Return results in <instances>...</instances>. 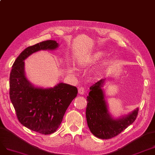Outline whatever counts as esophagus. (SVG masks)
<instances>
[{"mask_svg": "<svg viewBox=\"0 0 155 155\" xmlns=\"http://www.w3.org/2000/svg\"><path fill=\"white\" fill-rule=\"evenodd\" d=\"M78 91V93H79L80 94H84V93H85V89H84V88L82 87H79Z\"/></svg>", "mask_w": 155, "mask_h": 155, "instance_id": "obj_1", "label": "esophagus"}]
</instances>
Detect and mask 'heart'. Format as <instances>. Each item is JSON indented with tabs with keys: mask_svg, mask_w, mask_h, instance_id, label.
<instances>
[{
	"mask_svg": "<svg viewBox=\"0 0 155 155\" xmlns=\"http://www.w3.org/2000/svg\"><path fill=\"white\" fill-rule=\"evenodd\" d=\"M104 53L103 51H97V53L90 54V55H86L79 59L78 64L81 66H86L88 64H91L97 61V60L103 57Z\"/></svg>",
	"mask_w": 155,
	"mask_h": 155,
	"instance_id": "b5f03b06",
	"label": "heart"
}]
</instances>
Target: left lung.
<instances>
[{"label":"left lung","mask_w":155,"mask_h":155,"mask_svg":"<svg viewBox=\"0 0 155 155\" xmlns=\"http://www.w3.org/2000/svg\"><path fill=\"white\" fill-rule=\"evenodd\" d=\"M105 80L101 79L89 87L86 115L87 126L93 135L101 139H109L117 136L134 122L138 108L128 115L114 119L108 111L102 89Z\"/></svg>","instance_id":"obj_1"}]
</instances>
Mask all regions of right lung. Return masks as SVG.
Listing matches in <instances>:
<instances>
[{
  "mask_svg": "<svg viewBox=\"0 0 155 155\" xmlns=\"http://www.w3.org/2000/svg\"><path fill=\"white\" fill-rule=\"evenodd\" d=\"M58 46L56 41L49 40L28 47L14 62L9 76V97L18 121L26 127L43 134L57 131L78 90L76 87L64 83L51 88L35 87L25 75L24 61L33 53L54 50Z\"/></svg>",
  "mask_w": 155,
  "mask_h": 155,
  "instance_id": "right-lung-1",
  "label": "right lung"
}]
</instances>
